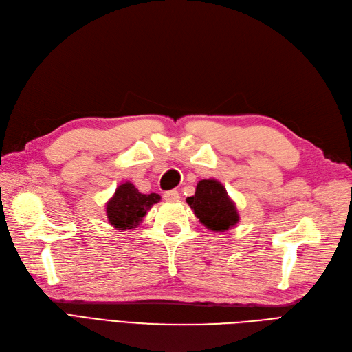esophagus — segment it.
<instances>
[{
    "label": "esophagus",
    "instance_id": "34e87169",
    "mask_svg": "<svg viewBox=\"0 0 352 352\" xmlns=\"http://www.w3.org/2000/svg\"><path fill=\"white\" fill-rule=\"evenodd\" d=\"M179 192L178 191H175V190H171V191H166L165 194H164V199L166 200V201H171V203H174V201H178L179 200Z\"/></svg>",
    "mask_w": 352,
    "mask_h": 352
}]
</instances>
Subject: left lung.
Segmentation results:
<instances>
[{
  "label": "left lung",
  "mask_w": 352,
  "mask_h": 352,
  "mask_svg": "<svg viewBox=\"0 0 352 352\" xmlns=\"http://www.w3.org/2000/svg\"><path fill=\"white\" fill-rule=\"evenodd\" d=\"M187 203L200 222L213 232H225L239 222L235 203L216 179L199 181L196 194L188 197Z\"/></svg>",
  "instance_id": "left-lung-1"
}]
</instances>
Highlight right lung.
Instances as JSON below:
<instances>
[{"instance_id":"1","label":"right lung","mask_w":352,"mask_h":352,"mask_svg":"<svg viewBox=\"0 0 352 352\" xmlns=\"http://www.w3.org/2000/svg\"><path fill=\"white\" fill-rule=\"evenodd\" d=\"M161 200L156 192L142 194L132 183H123L117 187L114 196L107 201L109 223L119 230H130L136 226L151 210V207Z\"/></svg>"}]
</instances>
